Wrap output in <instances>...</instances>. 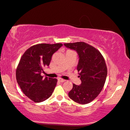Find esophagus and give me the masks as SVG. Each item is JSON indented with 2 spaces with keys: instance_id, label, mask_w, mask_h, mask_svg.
Listing matches in <instances>:
<instances>
[{
  "instance_id": "esophagus-1",
  "label": "esophagus",
  "mask_w": 130,
  "mask_h": 130,
  "mask_svg": "<svg viewBox=\"0 0 130 130\" xmlns=\"http://www.w3.org/2000/svg\"><path fill=\"white\" fill-rule=\"evenodd\" d=\"M58 81L59 82H61V83L64 82L66 81V80H64V79H61V78H58Z\"/></svg>"
}]
</instances>
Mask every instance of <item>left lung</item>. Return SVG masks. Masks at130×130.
Segmentation results:
<instances>
[{
	"instance_id": "obj_1",
	"label": "left lung",
	"mask_w": 130,
	"mask_h": 130,
	"mask_svg": "<svg viewBox=\"0 0 130 130\" xmlns=\"http://www.w3.org/2000/svg\"><path fill=\"white\" fill-rule=\"evenodd\" d=\"M64 45L78 54L77 70L82 82L79 86L73 84L69 96L76 103L87 104L96 98L103 89L107 75L105 60L98 50L85 42Z\"/></svg>"
}]
</instances>
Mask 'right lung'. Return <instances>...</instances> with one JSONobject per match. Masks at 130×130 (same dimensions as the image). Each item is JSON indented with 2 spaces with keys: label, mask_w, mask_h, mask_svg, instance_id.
Returning <instances> with one entry per match:
<instances>
[{
  "label": "right lung",
  "mask_w": 130,
  "mask_h": 130,
  "mask_svg": "<svg viewBox=\"0 0 130 130\" xmlns=\"http://www.w3.org/2000/svg\"><path fill=\"white\" fill-rule=\"evenodd\" d=\"M61 43H42L27 49L20 59L16 71L17 82L23 92L39 103L51 96L57 79L41 76L43 68L48 66L52 55L62 46Z\"/></svg>",
  "instance_id": "add662e5"
}]
</instances>
